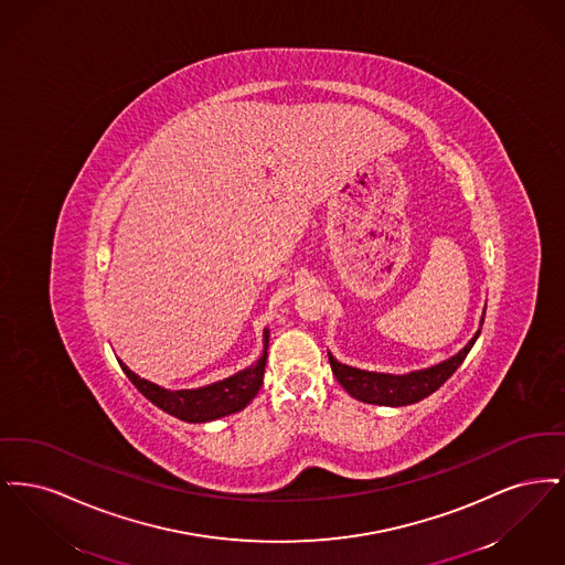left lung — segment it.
I'll list each match as a JSON object with an SVG mask.
<instances>
[{
    "instance_id": "obj_1",
    "label": "left lung",
    "mask_w": 565,
    "mask_h": 565,
    "mask_svg": "<svg viewBox=\"0 0 565 565\" xmlns=\"http://www.w3.org/2000/svg\"><path fill=\"white\" fill-rule=\"evenodd\" d=\"M484 322V311L481 316L479 330L475 337L466 343L463 350L457 351L449 360L424 369V371H413L406 375H390V373H371L362 369H353L348 364H341L330 351L328 360L332 366V373L337 381L348 390V394L362 401V403L379 404V406H406V404L419 403L434 394L449 376L454 375L457 366L466 360L468 351L477 343L481 334V326Z\"/></svg>"
}]
</instances>
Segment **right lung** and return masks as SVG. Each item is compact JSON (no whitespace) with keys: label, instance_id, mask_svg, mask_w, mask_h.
<instances>
[{"label":"right lung","instance_id":"right-lung-1","mask_svg":"<svg viewBox=\"0 0 565 565\" xmlns=\"http://www.w3.org/2000/svg\"><path fill=\"white\" fill-rule=\"evenodd\" d=\"M265 350L263 355L245 371H239L237 375L215 381L212 385L205 387H196V390H164L161 385L146 381L139 375H135L134 371L122 364L120 366L125 371V375L129 376V381L135 387L150 401L162 408L164 413L190 422V424H205V422H214L220 417H226L231 413H237L245 408L247 404L254 401V396L258 394L260 385H263V376H265V366H267V350H269V330L265 328Z\"/></svg>","mask_w":565,"mask_h":565}]
</instances>
